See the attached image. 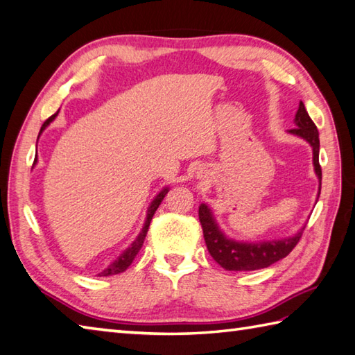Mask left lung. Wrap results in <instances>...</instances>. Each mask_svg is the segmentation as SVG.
<instances>
[{
    "instance_id": "1",
    "label": "left lung",
    "mask_w": 355,
    "mask_h": 355,
    "mask_svg": "<svg viewBox=\"0 0 355 355\" xmlns=\"http://www.w3.org/2000/svg\"><path fill=\"white\" fill-rule=\"evenodd\" d=\"M294 122L297 127L289 130V133L297 135L311 144L314 170L322 185V167L319 164V132H317V127L313 119L309 118L305 104L302 101L299 104V110L295 113ZM199 220L209 254L227 271H254L276 263L277 260L286 257L294 250L300 241L303 230H305L302 228L295 236L282 239V241L247 243L236 242L223 234L213 218L211 209L205 204H200L199 207Z\"/></svg>"
}]
</instances>
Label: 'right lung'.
Segmentation results:
<instances>
[{
	"instance_id": "add662e5",
	"label": "right lung",
	"mask_w": 355,
	"mask_h": 355,
	"mask_svg": "<svg viewBox=\"0 0 355 355\" xmlns=\"http://www.w3.org/2000/svg\"><path fill=\"white\" fill-rule=\"evenodd\" d=\"M60 112V110H58ZM58 112L55 113V114H52V116H50L44 124H42V127H41V130H40V135L42 133V130H44L50 122H52L56 116H58ZM40 137V136H38ZM35 162H36V159H35ZM33 162V164H35ZM168 193V188H164V190L157 194V196L155 198V200L151 202V205L148 207V211H147V219H146V223H144V228H142V231L139 233V236L136 237V241L130 245V247L122 252V254L114 260V262L112 263V265H108L107 268L104 270V271H101L98 276H101V277H107V276H114V274H119V272H124L130 265H132V262L135 260V257H136V254L137 252H139V250L142 248V243H144V241H146V236H147V231H148V227H150V222H151V219H153V214L156 213V209H157V207L161 205V202H162V199L165 198V194Z\"/></svg>"
}]
</instances>
